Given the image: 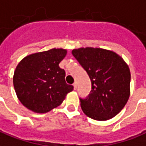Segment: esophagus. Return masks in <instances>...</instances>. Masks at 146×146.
I'll return each instance as SVG.
<instances>
[{
	"mask_svg": "<svg viewBox=\"0 0 146 146\" xmlns=\"http://www.w3.org/2000/svg\"><path fill=\"white\" fill-rule=\"evenodd\" d=\"M73 87H74V89L76 90V88H77V84H76V82H75L74 84H73Z\"/></svg>",
	"mask_w": 146,
	"mask_h": 146,
	"instance_id": "34e87169",
	"label": "esophagus"
}]
</instances>
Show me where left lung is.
I'll list each match as a JSON object with an SVG mask.
<instances>
[{"label":"left lung","instance_id":"left-lung-1","mask_svg":"<svg viewBox=\"0 0 146 146\" xmlns=\"http://www.w3.org/2000/svg\"><path fill=\"white\" fill-rule=\"evenodd\" d=\"M72 54L86 70L91 90L80 106L87 117L106 121L117 115L130 96V70L114 52L100 48H80Z\"/></svg>","mask_w":146,"mask_h":146}]
</instances>
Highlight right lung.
I'll return each mask as SVG.
<instances>
[{"label": "right lung", "mask_w": 146, "mask_h": 146, "mask_svg": "<svg viewBox=\"0 0 146 146\" xmlns=\"http://www.w3.org/2000/svg\"><path fill=\"white\" fill-rule=\"evenodd\" d=\"M66 53L63 48H52L27 56L18 63L13 84L24 106L35 113H46L59 106L73 90L59 66Z\"/></svg>", "instance_id": "1"}]
</instances>
